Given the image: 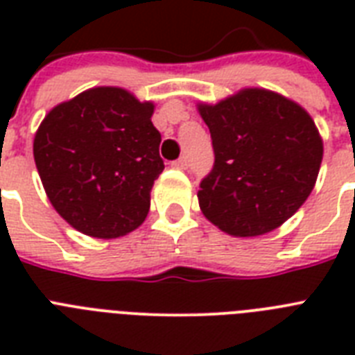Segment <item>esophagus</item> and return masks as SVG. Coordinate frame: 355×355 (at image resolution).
Here are the masks:
<instances>
[{"label":"esophagus","instance_id":"obj_1","mask_svg":"<svg viewBox=\"0 0 355 355\" xmlns=\"http://www.w3.org/2000/svg\"><path fill=\"white\" fill-rule=\"evenodd\" d=\"M171 166H173V167H177V169H188V166H189L188 156H180L178 160L173 162Z\"/></svg>","mask_w":355,"mask_h":355}]
</instances>
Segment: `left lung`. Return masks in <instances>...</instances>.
<instances>
[{
	"mask_svg": "<svg viewBox=\"0 0 355 355\" xmlns=\"http://www.w3.org/2000/svg\"><path fill=\"white\" fill-rule=\"evenodd\" d=\"M216 164L200 182L205 217L230 236H261L282 227L313 191L322 138L298 103L243 88L216 105L199 103Z\"/></svg>",
	"mask_w": 355,
	"mask_h": 355,
	"instance_id": "1",
	"label": "left lung"
}]
</instances>
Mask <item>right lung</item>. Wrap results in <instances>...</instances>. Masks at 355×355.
<instances>
[{"label":"right lung","mask_w":355,"mask_h":355,"mask_svg":"<svg viewBox=\"0 0 355 355\" xmlns=\"http://www.w3.org/2000/svg\"><path fill=\"white\" fill-rule=\"evenodd\" d=\"M155 103L118 86H96L53 107L33 155L46 195L75 230L97 239L127 236L145 221L164 171Z\"/></svg>","instance_id":"1"}]
</instances>
